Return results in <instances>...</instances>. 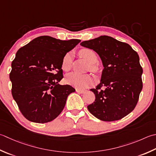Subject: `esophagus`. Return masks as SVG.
Listing matches in <instances>:
<instances>
[{"label":"esophagus","instance_id":"34e87169","mask_svg":"<svg viewBox=\"0 0 156 156\" xmlns=\"http://www.w3.org/2000/svg\"><path fill=\"white\" fill-rule=\"evenodd\" d=\"M76 92L78 93L82 94V93H85V90H81V89H79V88H76Z\"/></svg>","mask_w":156,"mask_h":156}]
</instances>
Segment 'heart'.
Segmentation results:
<instances>
[{"instance_id": "b5f03b06", "label": "heart", "mask_w": 156, "mask_h": 156, "mask_svg": "<svg viewBox=\"0 0 156 156\" xmlns=\"http://www.w3.org/2000/svg\"><path fill=\"white\" fill-rule=\"evenodd\" d=\"M79 55L90 64V68L91 71L97 72L98 70L97 67L94 64L97 62V56L93 50L89 48H83L79 51ZM72 62L71 54L67 53L63 57L62 62V68L64 71L68 72L71 69ZM66 81L70 85H72L80 89H83L92 84L93 78L88 74H79L73 72L66 76Z\"/></svg>"}]
</instances>
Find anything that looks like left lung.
<instances>
[{
	"mask_svg": "<svg viewBox=\"0 0 156 156\" xmlns=\"http://www.w3.org/2000/svg\"><path fill=\"white\" fill-rule=\"evenodd\" d=\"M99 55L103 69L100 83L90 89L95 100L87 108L101 120H120L135 109L143 88L139 57L130 46L108 36L83 41Z\"/></svg>",
	"mask_w": 156,
	"mask_h": 156,
	"instance_id": "left-lung-1",
	"label": "left lung"
}]
</instances>
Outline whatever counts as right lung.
Returning <instances> with one entry per match:
<instances>
[{
    "label": "right lung",
    "mask_w": 156,
    "mask_h": 156,
    "mask_svg": "<svg viewBox=\"0 0 156 156\" xmlns=\"http://www.w3.org/2000/svg\"><path fill=\"white\" fill-rule=\"evenodd\" d=\"M81 41H62L48 36L33 39L17 51L9 74L12 95L27 120L46 123L55 119L75 89L60 85L62 62Z\"/></svg>",
    "instance_id": "add662e5"
}]
</instances>
